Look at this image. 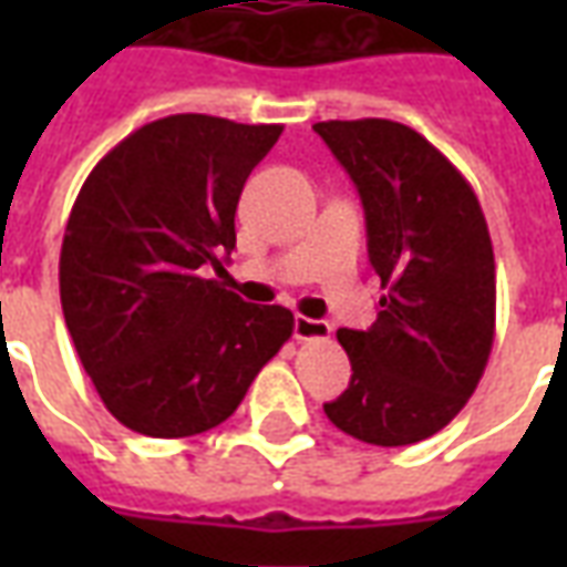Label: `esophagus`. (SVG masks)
<instances>
[{"label":"esophagus","instance_id":"obj_1","mask_svg":"<svg viewBox=\"0 0 567 567\" xmlns=\"http://www.w3.org/2000/svg\"><path fill=\"white\" fill-rule=\"evenodd\" d=\"M295 337L297 340H328L331 337V324L319 319H307V316H297Z\"/></svg>","mask_w":567,"mask_h":567}]
</instances>
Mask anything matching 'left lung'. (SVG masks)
<instances>
[{
	"instance_id": "obj_1",
	"label": "left lung",
	"mask_w": 567,
	"mask_h": 567,
	"mask_svg": "<svg viewBox=\"0 0 567 567\" xmlns=\"http://www.w3.org/2000/svg\"><path fill=\"white\" fill-rule=\"evenodd\" d=\"M352 175L368 255L385 295L368 331L340 328L352 382L324 404L333 425L373 446H410L462 413L495 340V255L474 187L416 130L321 121Z\"/></svg>"
}]
</instances>
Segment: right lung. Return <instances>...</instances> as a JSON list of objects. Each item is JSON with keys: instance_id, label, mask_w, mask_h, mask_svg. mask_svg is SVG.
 Listing matches in <instances>:
<instances>
[{"instance_id": "right-lung-1", "label": "right lung", "mask_w": 567, "mask_h": 567, "mask_svg": "<svg viewBox=\"0 0 567 567\" xmlns=\"http://www.w3.org/2000/svg\"><path fill=\"white\" fill-rule=\"evenodd\" d=\"M282 124L169 115L117 142L81 185L60 248V303L105 410L145 437L221 425L295 331L224 272L243 185Z\"/></svg>"}]
</instances>
